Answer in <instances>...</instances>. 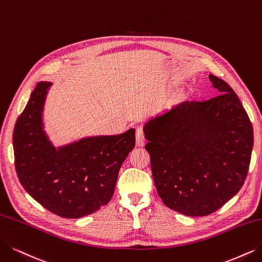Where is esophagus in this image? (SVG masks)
I'll return each instance as SVG.
<instances>
[{"label": "esophagus", "instance_id": "1", "mask_svg": "<svg viewBox=\"0 0 262 262\" xmlns=\"http://www.w3.org/2000/svg\"><path fill=\"white\" fill-rule=\"evenodd\" d=\"M145 135H144V131L141 127L137 128V145L139 147H142V146L145 145Z\"/></svg>", "mask_w": 262, "mask_h": 262}]
</instances>
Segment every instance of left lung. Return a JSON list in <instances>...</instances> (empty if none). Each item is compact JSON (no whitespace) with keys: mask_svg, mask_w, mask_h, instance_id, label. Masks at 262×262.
<instances>
[{"mask_svg":"<svg viewBox=\"0 0 262 262\" xmlns=\"http://www.w3.org/2000/svg\"><path fill=\"white\" fill-rule=\"evenodd\" d=\"M208 78L217 97L183 102L143 127L157 192L167 207L190 217L216 212L238 192L254 145L236 93L223 79Z\"/></svg>","mask_w":262,"mask_h":262,"instance_id":"8db88e82","label":"left lung"}]
</instances>
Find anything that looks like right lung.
<instances>
[{"label": "right lung", "mask_w": 262, "mask_h": 262, "mask_svg": "<svg viewBox=\"0 0 262 262\" xmlns=\"http://www.w3.org/2000/svg\"><path fill=\"white\" fill-rule=\"evenodd\" d=\"M51 86L50 81L37 82L16 121V171L25 190L48 211L64 218H80L110 202L120 166L134 148L135 130L55 146L44 122Z\"/></svg>", "instance_id": "obj_1"}]
</instances>
